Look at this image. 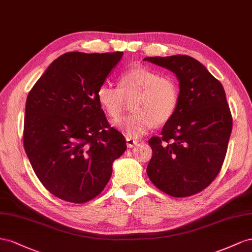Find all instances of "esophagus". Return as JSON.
Segmentation results:
<instances>
[{
    "mask_svg": "<svg viewBox=\"0 0 252 252\" xmlns=\"http://www.w3.org/2000/svg\"><path fill=\"white\" fill-rule=\"evenodd\" d=\"M137 140L136 139H133V138H130V137H126V146L127 148H133L134 146L137 145Z\"/></svg>",
    "mask_w": 252,
    "mask_h": 252,
    "instance_id": "esophagus-1",
    "label": "esophagus"
}]
</instances>
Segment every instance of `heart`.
I'll return each mask as SVG.
<instances>
[{
    "label": "heart",
    "instance_id": "1",
    "mask_svg": "<svg viewBox=\"0 0 252 252\" xmlns=\"http://www.w3.org/2000/svg\"><path fill=\"white\" fill-rule=\"evenodd\" d=\"M179 84L171 75L136 65L120 76L119 86L102 83L97 90V99L113 119L121 116L127 101H132L133 114L115 122V126L126 137L139 138L155 125L168 122L178 106Z\"/></svg>",
    "mask_w": 252,
    "mask_h": 252
}]
</instances>
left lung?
Segmentation results:
<instances>
[{
  "instance_id": "obj_1",
  "label": "left lung",
  "mask_w": 252,
  "mask_h": 252,
  "mask_svg": "<svg viewBox=\"0 0 252 252\" xmlns=\"http://www.w3.org/2000/svg\"><path fill=\"white\" fill-rule=\"evenodd\" d=\"M177 76L179 101L160 136L150 138V181L174 197L206 189L218 176L227 153L232 116L221 83L192 57H148Z\"/></svg>"
}]
</instances>
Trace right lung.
<instances>
[{"label":"right lung","mask_w":252,"mask_h":252,"mask_svg":"<svg viewBox=\"0 0 252 252\" xmlns=\"http://www.w3.org/2000/svg\"><path fill=\"white\" fill-rule=\"evenodd\" d=\"M122 55L64 54L27 96L25 152L45 189L65 202L84 204L99 195L113 161L126 149L97 99L98 88Z\"/></svg>","instance_id":"obj_1"}]
</instances>
